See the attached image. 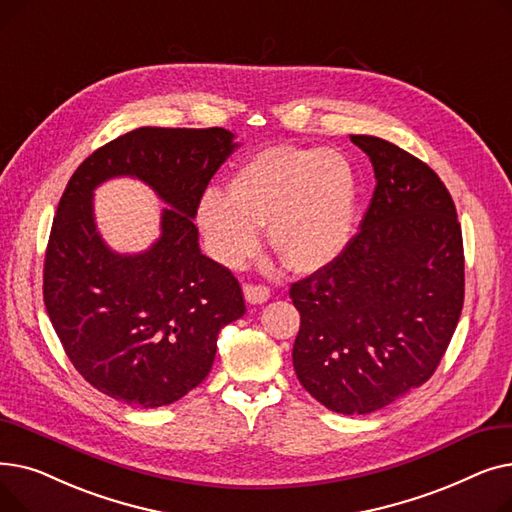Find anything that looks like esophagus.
Listing matches in <instances>:
<instances>
[{
	"mask_svg": "<svg viewBox=\"0 0 512 512\" xmlns=\"http://www.w3.org/2000/svg\"><path fill=\"white\" fill-rule=\"evenodd\" d=\"M245 299L253 305H261L267 299H270V288L263 286V284H245Z\"/></svg>",
	"mask_w": 512,
	"mask_h": 512,
	"instance_id": "34e87169",
	"label": "esophagus"
}]
</instances>
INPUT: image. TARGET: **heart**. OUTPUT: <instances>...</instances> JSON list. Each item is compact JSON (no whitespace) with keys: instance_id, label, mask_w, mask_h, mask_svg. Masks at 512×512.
Wrapping results in <instances>:
<instances>
[{"instance_id":"b5f03b06","label":"heart","mask_w":512,"mask_h":512,"mask_svg":"<svg viewBox=\"0 0 512 512\" xmlns=\"http://www.w3.org/2000/svg\"><path fill=\"white\" fill-rule=\"evenodd\" d=\"M359 205V174L344 153L274 145L236 168L228 197H201L199 226L222 263L240 265L267 228L276 257L292 272L311 274L336 261L351 240Z\"/></svg>"}]
</instances>
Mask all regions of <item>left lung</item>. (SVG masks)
I'll return each mask as SVG.
<instances>
[{"mask_svg":"<svg viewBox=\"0 0 512 512\" xmlns=\"http://www.w3.org/2000/svg\"><path fill=\"white\" fill-rule=\"evenodd\" d=\"M375 172L359 232L290 286L301 313L292 365L342 415L388 407L432 378L465 299L463 232L440 176L384 139L351 134Z\"/></svg>","mask_w":512,"mask_h":512,"instance_id":"8db88e82","label":"left lung"}]
</instances>
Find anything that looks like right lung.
Segmentation results:
<instances>
[{
    "label": "right lung",
    "mask_w": 512,
    "mask_h": 512,
    "mask_svg": "<svg viewBox=\"0 0 512 512\" xmlns=\"http://www.w3.org/2000/svg\"><path fill=\"white\" fill-rule=\"evenodd\" d=\"M238 147L226 128L130 130L76 168L53 218L43 301L76 371L126 405H172L211 371L218 334L245 315L228 267L205 257L193 224L201 197ZM118 175L139 177L171 205L162 236L143 254L107 248L92 191Z\"/></svg>",
    "instance_id": "1"
}]
</instances>
